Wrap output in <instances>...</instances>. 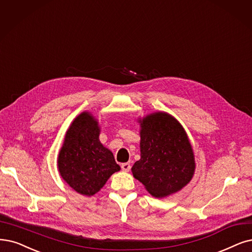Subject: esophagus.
Returning <instances> with one entry per match:
<instances>
[{
    "label": "esophagus",
    "mask_w": 252,
    "mask_h": 252,
    "mask_svg": "<svg viewBox=\"0 0 252 252\" xmlns=\"http://www.w3.org/2000/svg\"><path fill=\"white\" fill-rule=\"evenodd\" d=\"M121 169H123V171L128 172L131 169V165H129V163H123L121 164Z\"/></svg>",
    "instance_id": "esophagus-1"
}]
</instances>
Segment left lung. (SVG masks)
Masks as SVG:
<instances>
[{
	"mask_svg": "<svg viewBox=\"0 0 252 252\" xmlns=\"http://www.w3.org/2000/svg\"><path fill=\"white\" fill-rule=\"evenodd\" d=\"M140 126V160L132 167L133 176L157 198L181 191L195 172V156L180 121L158 111L138 118Z\"/></svg>",
	"mask_w": 252,
	"mask_h": 252,
	"instance_id": "obj_1",
	"label": "left lung"
}]
</instances>
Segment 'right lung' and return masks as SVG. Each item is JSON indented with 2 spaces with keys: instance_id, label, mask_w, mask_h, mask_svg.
Returning <instances> with one entry per match:
<instances>
[{
  "instance_id": "1",
  "label": "right lung",
  "mask_w": 252,
  "mask_h": 252,
  "mask_svg": "<svg viewBox=\"0 0 252 252\" xmlns=\"http://www.w3.org/2000/svg\"><path fill=\"white\" fill-rule=\"evenodd\" d=\"M98 120L84 111L72 120L59 151L57 168L69 187L84 196H92L119 171L112 152L99 141Z\"/></svg>"
}]
</instances>
